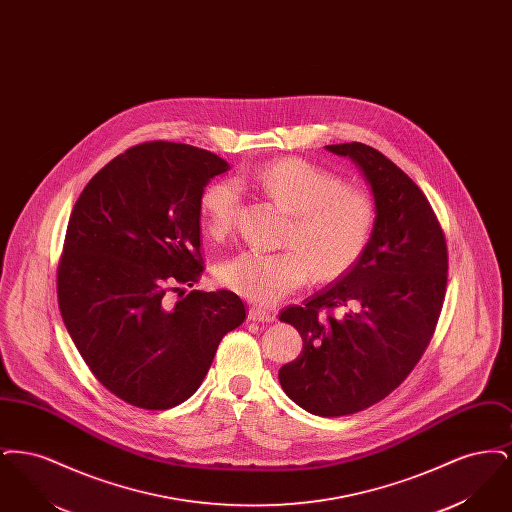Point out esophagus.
<instances>
[{"label": "esophagus", "mask_w": 512, "mask_h": 512, "mask_svg": "<svg viewBox=\"0 0 512 512\" xmlns=\"http://www.w3.org/2000/svg\"><path fill=\"white\" fill-rule=\"evenodd\" d=\"M247 317H249V320H253V322H267V324L276 320V315H274V313L265 311V309H261V307H251Z\"/></svg>", "instance_id": "obj_1"}]
</instances>
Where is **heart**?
I'll list each match as a JSON object with an SVG mask.
<instances>
[{
    "label": "heart",
    "instance_id": "obj_1",
    "mask_svg": "<svg viewBox=\"0 0 512 512\" xmlns=\"http://www.w3.org/2000/svg\"><path fill=\"white\" fill-rule=\"evenodd\" d=\"M257 186L292 213L284 251L247 247L224 259L219 280L245 299L272 305L307 284L332 282L347 274L365 253L376 222L374 197L355 184L303 159H278L234 182H215L201 197L203 228L211 238L226 236L236 222L240 190Z\"/></svg>",
    "mask_w": 512,
    "mask_h": 512
}]
</instances>
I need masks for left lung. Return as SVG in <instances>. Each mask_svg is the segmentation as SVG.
<instances>
[{
  "mask_svg": "<svg viewBox=\"0 0 512 512\" xmlns=\"http://www.w3.org/2000/svg\"><path fill=\"white\" fill-rule=\"evenodd\" d=\"M326 149L363 171L376 222L355 267L280 313L303 351L278 378L301 409L345 416L388 397L426 351L445 299L447 244L426 195L386 155L359 142Z\"/></svg>",
  "mask_w": 512,
  "mask_h": 512,
  "instance_id": "obj_1",
  "label": "left lung"
}]
</instances>
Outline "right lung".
Instances as JSON below:
<instances>
[{
	"mask_svg": "<svg viewBox=\"0 0 512 512\" xmlns=\"http://www.w3.org/2000/svg\"><path fill=\"white\" fill-rule=\"evenodd\" d=\"M228 169L207 149L146 142L109 161L74 203L57 268L61 317L94 376L134 407L192 397L245 320L236 293L182 288L203 272V188Z\"/></svg>",
	"mask_w": 512,
	"mask_h": 512,
	"instance_id": "add662e5",
	"label": "right lung"
}]
</instances>
